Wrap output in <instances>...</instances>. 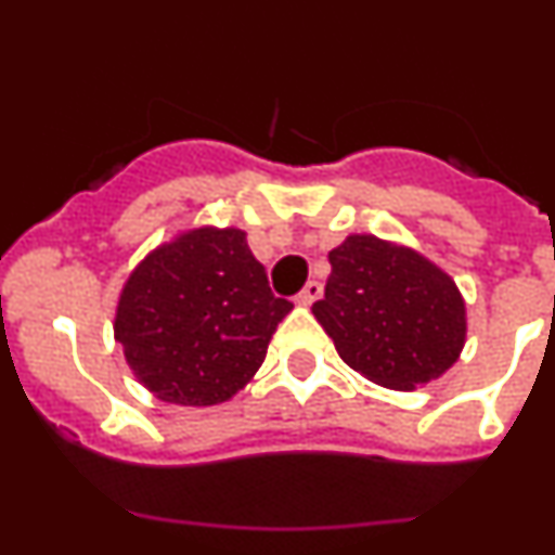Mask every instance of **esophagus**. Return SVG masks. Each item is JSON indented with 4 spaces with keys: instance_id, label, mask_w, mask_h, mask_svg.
I'll return each mask as SVG.
<instances>
[{
    "instance_id": "esophagus-1",
    "label": "esophagus",
    "mask_w": 555,
    "mask_h": 555,
    "mask_svg": "<svg viewBox=\"0 0 555 555\" xmlns=\"http://www.w3.org/2000/svg\"><path fill=\"white\" fill-rule=\"evenodd\" d=\"M319 298H322V284H319L317 279H311V282L300 289V295L295 300H298V306H311L313 300H319Z\"/></svg>"
}]
</instances>
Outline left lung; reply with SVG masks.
I'll list each match as a JSON object with an SVG mask.
<instances>
[{
	"label": "left lung",
	"mask_w": 555,
	"mask_h": 555,
	"mask_svg": "<svg viewBox=\"0 0 555 555\" xmlns=\"http://www.w3.org/2000/svg\"><path fill=\"white\" fill-rule=\"evenodd\" d=\"M327 257L333 271L311 311L346 365L386 389L411 391L459 360L467 309L443 268L371 233L346 236Z\"/></svg>",
	"instance_id": "obj_1"
}]
</instances>
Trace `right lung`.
<instances>
[{"label":"right lung","instance_id":"obj_1","mask_svg":"<svg viewBox=\"0 0 555 555\" xmlns=\"http://www.w3.org/2000/svg\"><path fill=\"white\" fill-rule=\"evenodd\" d=\"M293 304L268 287L238 228L201 225L155 246L126 279L115 340L144 389L217 405L244 389Z\"/></svg>","mask_w":555,"mask_h":555}]
</instances>
